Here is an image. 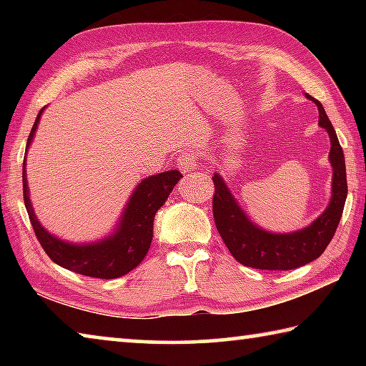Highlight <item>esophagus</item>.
Returning a JSON list of instances; mask_svg holds the SVG:
<instances>
[{
    "label": "esophagus",
    "instance_id": "1",
    "mask_svg": "<svg viewBox=\"0 0 366 366\" xmlns=\"http://www.w3.org/2000/svg\"><path fill=\"white\" fill-rule=\"evenodd\" d=\"M197 161H198L197 153L182 152L177 158V166L181 168L182 172H189V171H194L197 168Z\"/></svg>",
    "mask_w": 366,
    "mask_h": 366
}]
</instances>
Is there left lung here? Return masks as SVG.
<instances>
[{
  "instance_id": "left-lung-1",
  "label": "left lung",
  "mask_w": 366,
  "mask_h": 366,
  "mask_svg": "<svg viewBox=\"0 0 366 366\" xmlns=\"http://www.w3.org/2000/svg\"><path fill=\"white\" fill-rule=\"evenodd\" d=\"M318 107V126L330 135V163L332 168L331 198L325 212L317 219L294 232H271L255 224L240 208L224 179L216 171L213 174L214 197L213 216L218 232L231 255L239 263L257 269L287 271L317 259L331 242L339 226L347 198L345 159L336 131L318 100L305 95Z\"/></svg>"
}]
</instances>
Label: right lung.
I'll use <instances>...</instances> for the list:
<instances>
[{"label": "right lung", "mask_w": 366, "mask_h": 366, "mask_svg": "<svg viewBox=\"0 0 366 366\" xmlns=\"http://www.w3.org/2000/svg\"><path fill=\"white\" fill-rule=\"evenodd\" d=\"M43 111L45 108L39 111V116L30 131L26 147V159L22 166L24 202H26L36 239L54 263L69 271L90 277H100V280H114V277L127 274L145 258L153 240L154 214L168 200L174 185L179 182V179H182V174L177 169H171L145 177L134 189L124 207V212L116 222V227L107 237L84 244L67 242L64 239H59L46 231L36 218L27 182V152L34 142Z\"/></svg>", "instance_id": "1"}]
</instances>
